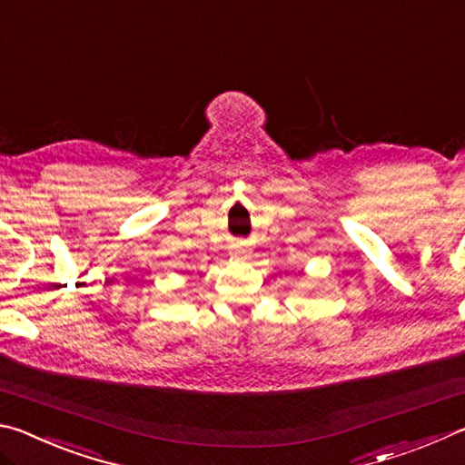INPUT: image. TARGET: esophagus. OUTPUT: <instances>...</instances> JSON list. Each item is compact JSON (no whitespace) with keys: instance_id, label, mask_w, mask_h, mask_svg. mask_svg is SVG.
Instances as JSON below:
<instances>
[{"instance_id":"1","label":"esophagus","mask_w":465,"mask_h":465,"mask_svg":"<svg viewBox=\"0 0 465 465\" xmlns=\"http://www.w3.org/2000/svg\"><path fill=\"white\" fill-rule=\"evenodd\" d=\"M233 250H235V254H242V252H243V243H233Z\"/></svg>"}]
</instances>
